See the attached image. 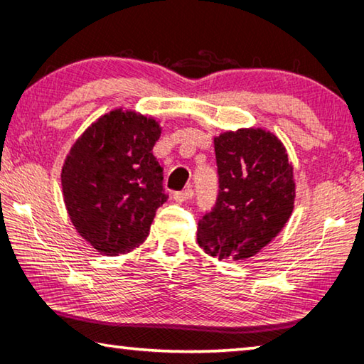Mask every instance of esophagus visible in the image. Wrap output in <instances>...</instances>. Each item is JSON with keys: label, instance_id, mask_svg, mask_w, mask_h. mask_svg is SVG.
Segmentation results:
<instances>
[{"label": "esophagus", "instance_id": "esophagus-1", "mask_svg": "<svg viewBox=\"0 0 364 364\" xmlns=\"http://www.w3.org/2000/svg\"><path fill=\"white\" fill-rule=\"evenodd\" d=\"M192 196H194V191H192L191 188L184 189V191H180V192H175L173 194V200L175 202H188V200L192 198Z\"/></svg>", "mask_w": 364, "mask_h": 364}]
</instances>
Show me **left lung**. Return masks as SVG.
I'll use <instances>...</instances> for the list:
<instances>
[{
  "label": "left lung",
  "instance_id": "obj_1",
  "mask_svg": "<svg viewBox=\"0 0 364 364\" xmlns=\"http://www.w3.org/2000/svg\"><path fill=\"white\" fill-rule=\"evenodd\" d=\"M219 197L198 222L197 241L220 259L255 257L288 223L296 180L280 137L264 128H237L214 136Z\"/></svg>",
  "mask_w": 364,
  "mask_h": 364
}]
</instances>
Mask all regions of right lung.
Segmentation results:
<instances>
[{
  "label": "right lung",
  "mask_w": 364,
  "mask_h": 364,
  "mask_svg": "<svg viewBox=\"0 0 364 364\" xmlns=\"http://www.w3.org/2000/svg\"><path fill=\"white\" fill-rule=\"evenodd\" d=\"M161 133L153 115L120 106L92 122L68 151L60 172L65 210L97 252L117 257L149 236L167 200L151 151Z\"/></svg>",
  "instance_id": "1"
}]
</instances>
